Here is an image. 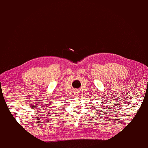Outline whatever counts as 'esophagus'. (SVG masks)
<instances>
[{"label": "esophagus", "mask_w": 148, "mask_h": 148, "mask_svg": "<svg viewBox=\"0 0 148 148\" xmlns=\"http://www.w3.org/2000/svg\"><path fill=\"white\" fill-rule=\"evenodd\" d=\"M74 94L75 95L78 96V95L79 94V90H75V91H74Z\"/></svg>", "instance_id": "34e87169"}]
</instances>
